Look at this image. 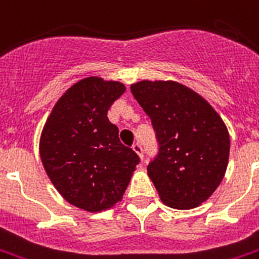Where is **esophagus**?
<instances>
[{"label": "esophagus", "instance_id": "34e87169", "mask_svg": "<svg viewBox=\"0 0 259 259\" xmlns=\"http://www.w3.org/2000/svg\"><path fill=\"white\" fill-rule=\"evenodd\" d=\"M133 151L136 152V153H137L138 156H140V159H141V160H143L144 159V155H143V147H141V145H140V144H134L133 147Z\"/></svg>", "mask_w": 259, "mask_h": 259}]
</instances>
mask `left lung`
Returning a JSON list of instances; mask_svg holds the SVG:
<instances>
[{
  "instance_id": "left-lung-1",
  "label": "left lung",
  "mask_w": 259,
  "mask_h": 259,
  "mask_svg": "<svg viewBox=\"0 0 259 259\" xmlns=\"http://www.w3.org/2000/svg\"><path fill=\"white\" fill-rule=\"evenodd\" d=\"M151 118L160 145L148 175L169 208L193 209L214 193L226 175L230 133L201 95L172 80H143L130 85Z\"/></svg>"
}]
</instances>
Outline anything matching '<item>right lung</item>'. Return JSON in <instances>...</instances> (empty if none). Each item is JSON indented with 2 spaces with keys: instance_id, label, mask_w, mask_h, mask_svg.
Masks as SVG:
<instances>
[{
  "instance_id": "right-lung-1",
  "label": "right lung",
  "mask_w": 259,
  "mask_h": 259,
  "mask_svg": "<svg viewBox=\"0 0 259 259\" xmlns=\"http://www.w3.org/2000/svg\"><path fill=\"white\" fill-rule=\"evenodd\" d=\"M125 91L119 81L82 78L57 100L43 126L39 153L47 177L69 204L87 212L121 201L140 161L107 118Z\"/></svg>"
}]
</instances>
